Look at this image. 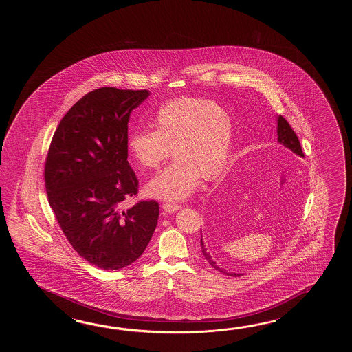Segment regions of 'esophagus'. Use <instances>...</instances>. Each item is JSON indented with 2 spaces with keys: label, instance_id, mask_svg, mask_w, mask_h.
I'll return each instance as SVG.
<instances>
[{
  "label": "esophagus",
  "instance_id": "obj_1",
  "mask_svg": "<svg viewBox=\"0 0 352 352\" xmlns=\"http://www.w3.org/2000/svg\"><path fill=\"white\" fill-rule=\"evenodd\" d=\"M162 209L165 210L166 212H175V211L181 209V206L177 204H164Z\"/></svg>",
  "mask_w": 352,
  "mask_h": 352
}]
</instances>
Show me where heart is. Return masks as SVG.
<instances>
[{
  "mask_svg": "<svg viewBox=\"0 0 352 352\" xmlns=\"http://www.w3.org/2000/svg\"><path fill=\"white\" fill-rule=\"evenodd\" d=\"M153 129L128 135L129 155L138 165L158 168L171 155L176 160L147 185L148 194L164 200H182L204 179H215L232 148L229 113L208 99L185 97L158 108Z\"/></svg>",
  "mask_w": 352,
  "mask_h": 352,
  "instance_id": "heart-1",
  "label": "heart"
}]
</instances>
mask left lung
<instances>
[{
  "instance_id": "8db88e82",
  "label": "left lung",
  "mask_w": 352,
  "mask_h": 352,
  "mask_svg": "<svg viewBox=\"0 0 352 352\" xmlns=\"http://www.w3.org/2000/svg\"><path fill=\"white\" fill-rule=\"evenodd\" d=\"M277 133H278V142L280 143V144H283L285 147H287L288 150L292 151L293 153H296L297 156H300V157H305V155H303V151H302V147H300V143H299L298 137L297 135L294 133V131H293L292 127L289 126V123L285 120V118H283L282 116H279L277 118ZM238 185H239V182H238V179L235 177V179H229L226 184H225L224 188H221V191H219L217 194V197L214 199V206L219 204V208H228V202L230 204L232 199H230V197H234V195L236 192V190H238ZM217 201V204H215L214 202ZM221 204L222 206L220 207L219 205ZM200 243H201V252L202 255L205 256V259L208 261L210 265L214 268V270H219L220 273H223V274H226V276H232V277H239V273H232V272H228V270H223V268H220L219 265H217V262L212 259V256L210 254L209 247L206 245V243L202 240H200Z\"/></svg>"
}]
</instances>
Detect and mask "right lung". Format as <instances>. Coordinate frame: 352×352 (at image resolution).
<instances>
[{
	"mask_svg": "<svg viewBox=\"0 0 352 352\" xmlns=\"http://www.w3.org/2000/svg\"><path fill=\"white\" fill-rule=\"evenodd\" d=\"M148 90L104 87L79 99L60 120L45 161L47 200L75 252L100 270L135 262L157 225L155 200L122 210L138 192L128 164V122Z\"/></svg>",
	"mask_w": 352,
	"mask_h": 352,
	"instance_id": "add662e5",
	"label": "right lung"
}]
</instances>
